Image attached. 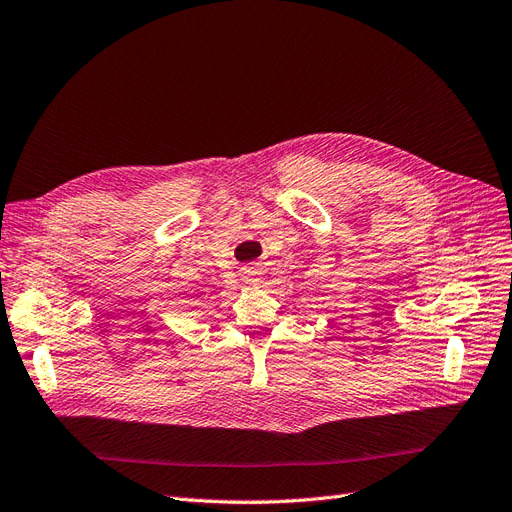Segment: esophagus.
Here are the masks:
<instances>
[{
  "mask_svg": "<svg viewBox=\"0 0 512 512\" xmlns=\"http://www.w3.org/2000/svg\"><path fill=\"white\" fill-rule=\"evenodd\" d=\"M244 280H249V282H259V270L257 268H249L244 272Z\"/></svg>",
  "mask_w": 512,
  "mask_h": 512,
  "instance_id": "esophagus-1",
  "label": "esophagus"
}]
</instances>
